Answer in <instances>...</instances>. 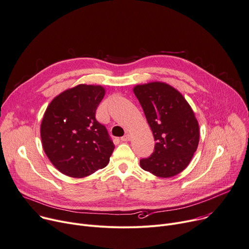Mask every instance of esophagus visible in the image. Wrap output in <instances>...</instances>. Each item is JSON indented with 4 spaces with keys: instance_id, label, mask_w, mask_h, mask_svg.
Instances as JSON below:
<instances>
[{
    "instance_id": "obj_1",
    "label": "esophagus",
    "mask_w": 249,
    "mask_h": 249,
    "mask_svg": "<svg viewBox=\"0 0 249 249\" xmlns=\"http://www.w3.org/2000/svg\"><path fill=\"white\" fill-rule=\"evenodd\" d=\"M129 140H130V135L129 134H126V135H124L123 137H121V141L122 142H127Z\"/></svg>"
}]
</instances>
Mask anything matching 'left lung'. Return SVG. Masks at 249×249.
Wrapping results in <instances>:
<instances>
[{
  "mask_svg": "<svg viewBox=\"0 0 249 249\" xmlns=\"http://www.w3.org/2000/svg\"><path fill=\"white\" fill-rule=\"evenodd\" d=\"M156 141L153 154L140 160L143 170L169 178L182 172L196 151L198 123L191 106L167 83L151 82L134 87Z\"/></svg>",
  "mask_w": 249,
  "mask_h": 249,
  "instance_id": "8db88e82",
  "label": "left lung"
}]
</instances>
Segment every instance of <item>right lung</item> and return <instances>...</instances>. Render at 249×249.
<instances>
[{
  "mask_svg": "<svg viewBox=\"0 0 249 249\" xmlns=\"http://www.w3.org/2000/svg\"><path fill=\"white\" fill-rule=\"evenodd\" d=\"M105 90L79 84L56 96L44 113L40 137L44 153L62 174L83 178L104 168L114 150L108 131L95 118Z\"/></svg>",
  "mask_w": 249,
  "mask_h": 249,
  "instance_id": "obj_1",
  "label": "right lung"
}]
</instances>
